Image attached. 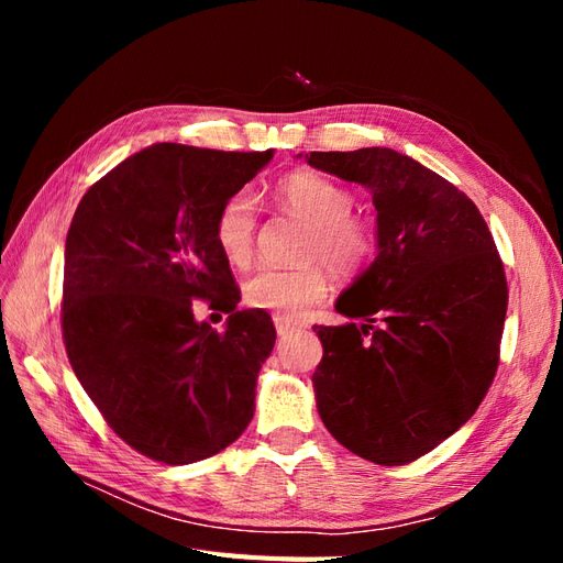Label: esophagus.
<instances>
[{"instance_id":"34e87169","label":"esophagus","mask_w":563,"mask_h":563,"mask_svg":"<svg viewBox=\"0 0 563 563\" xmlns=\"http://www.w3.org/2000/svg\"><path fill=\"white\" fill-rule=\"evenodd\" d=\"M272 321H275V329H277L279 335H288V333H294V331L300 329L298 321H294L291 317H284V314H275V317H272Z\"/></svg>"}]
</instances>
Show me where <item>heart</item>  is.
<instances>
[{
  "instance_id": "heart-1",
  "label": "heart",
  "mask_w": 563,
  "mask_h": 563,
  "mask_svg": "<svg viewBox=\"0 0 563 563\" xmlns=\"http://www.w3.org/2000/svg\"><path fill=\"white\" fill-rule=\"evenodd\" d=\"M284 209L308 223L302 261H321L335 275L352 277L373 261L378 236L368 220L354 216V197L347 187L310 172H296L275 185ZM255 197L234 190L223 199L213 220V240L228 263L244 267L253 253ZM329 294L327 269L308 263L298 269L263 267L244 284V300L251 308L284 317H300Z\"/></svg>"
}]
</instances>
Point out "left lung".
I'll return each mask as SVG.
<instances>
[{
  "mask_svg": "<svg viewBox=\"0 0 563 563\" xmlns=\"http://www.w3.org/2000/svg\"><path fill=\"white\" fill-rule=\"evenodd\" d=\"M366 185L378 255L338 298L345 327H314L319 416L376 465L413 463L474 416L496 378L507 279L484 216L453 183L389 147L310 152Z\"/></svg>",
  "mask_w": 563,
  "mask_h": 563,
  "instance_id": "8db88e82",
  "label": "left lung"
}]
</instances>
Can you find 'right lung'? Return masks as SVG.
Listing matches in <instances>:
<instances>
[{
	"instance_id": "right-lung-1",
	"label": "right lung",
	"mask_w": 563,
	"mask_h": 563,
	"mask_svg": "<svg viewBox=\"0 0 563 563\" xmlns=\"http://www.w3.org/2000/svg\"><path fill=\"white\" fill-rule=\"evenodd\" d=\"M272 157L157 143L96 180L67 230V360L110 430L157 463L211 457L253 418L277 331L265 310H234L213 220ZM197 299L231 314L223 334L194 321Z\"/></svg>"
}]
</instances>
